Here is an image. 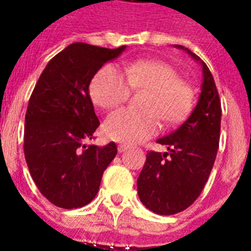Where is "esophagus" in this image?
Segmentation results:
<instances>
[{"mask_svg":"<svg viewBox=\"0 0 251 251\" xmlns=\"http://www.w3.org/2000/svg\"><path fill=\"white\" fill-rule=\"evenodd\" d=\"M117 150H119L120 153H122V152H125V151L129 150V147L126 146V144H120V146L117 147Z\"/></svg>","mask_w":251,"mask_h":251,"instance_id":"obj_1","label":"esophagus"}]
</instances>
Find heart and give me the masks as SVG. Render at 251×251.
Wrapping results in <instances>:
<instances>
[{"instance_id": "b5f03b06", "label": "heart", "mask_w": 251, "mask_h": 251, "mask_svg": "<svg viewBox=\"0 0 251 251\" xmlns=\"http://www.w3.org/2000/svg\"><path fill=\"white\" fill-rule=\"evenodd\" d=\"M130 90L144 91L143 111L119 109L105 119L103 132L108 139L134 144L153 136L160 120L178 124L193 105L192 86L179 78L170 64L158 59H140L126 63L122 73L115 66H104L90 83L91 99L98 107L112 109L127 100Z\"/></svg>"}]
</instances>
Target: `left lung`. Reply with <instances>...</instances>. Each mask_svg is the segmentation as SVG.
<instances>
[{
    "mask_svg": "<svg viewBox=\"0 0 251 251\" xmlns=\"http://www.w3.org/2000/svg\"><path fill=\"white\" fill-rule=\"evenodd\" d=\"M202 67V85L196 107L178 129L157 143L168 152L147 153L136 187L147 209L160 215H173L189 207L206 184L217 157L221 136L222 107L213 75L200 56L175 45Z\"/></svg>",
    "mask_w": 251,
    "mask_h": 251,
    "instance_id": "obj_1",
    "label": "left lung"
}]
</instances>
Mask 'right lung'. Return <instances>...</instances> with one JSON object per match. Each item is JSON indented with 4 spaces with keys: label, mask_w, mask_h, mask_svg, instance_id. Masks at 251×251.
I'll list each match as a JSON object with an SVG mask.
<instances>
[{
    "label": "right lung",
    "mask_w": 251,
    "mask_h": 251,
    "mask_svg": "<svg viewBox=\"0 0 251 251\" xmlns=\"http://www.w3.org/2000/svg\"><path fill=\"white\" fill-rule=\"evenodd\" d=\"M125 48L69 45L48 63L30 95L24 156L37 188L55 206L77 209L93 201L117 154L113 142L104 147L85 143L100 125L89 86L103 64Z\"/></svg>",
    "instance_id": "obj_1"
}]
</instances>
